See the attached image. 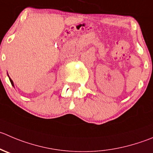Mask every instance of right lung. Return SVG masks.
Returning a JSON list of instances; mask_svg holds the SVG:
<instances>
[{
	"mask_svg": "<svg viewBox=\"0 0 153 153\" xmlns=\"http://www.w3.org/2000/svg\"><path fill=\"white\" fill-rule=\"evenodd\" d=\"M9 78H10V82H11L12 85H13V86H14V85H13V81H12V80H11V78H10V77H9Z\"/></svg>",
	"mask_w": 153,
	"mask_h": 153,
	"instance_id": "1",
	"label": "right lung"
}]
</instances>
